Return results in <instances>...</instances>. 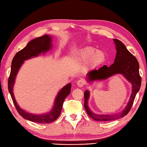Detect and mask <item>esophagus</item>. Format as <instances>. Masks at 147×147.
<instances>
[{
    "label": "esophagus",
    "instance_id": "34e87169",
    "mask_svg": "<svg viewBox=\"0 0 147 147\" xmlns=\"http://www.w3.org/2000/svg\"><path fill=\"white\" fill-rule=\"evenodd\" d=\"M84 84H85V82H84V80L83 79H80L77 82V84L78 87L81 88V87L83 86Z\"/></svg>",
    "mask_w": 147,
    "mask_h": 147
}]
</instances>
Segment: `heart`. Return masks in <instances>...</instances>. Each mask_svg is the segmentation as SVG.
Returning <instances> with one entry per match:
<instances>
[{
	"label": "heart",
	"instance_id": "1",
	"mask_svg": "<svg viewBox=\"0 0 147 147\" xmlns=\"http://www.w3.org/2000/svg\"><path fill=\"white\" fill-rule=\"evenodd\" d=\"M75 59L84 63L88 61L91 67H96L103 64L105 61V55L103 52L96 51L92 47H85L78 50L75 56Z\"/></svg>",
	"mask_w": 147,
	"mask_h": 147
}]
</instances>
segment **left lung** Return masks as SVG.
<instances>
[{
    "label": "left lung",
    "instance_id": "8db88e82",
    "mask_svg": "<svg viewBox=\"0 0 147 147\" xmlns=\"http://www.w3.org/2000/svg\"><path fill=\"white\" fill-rule=\"evenodd\" d=\"M116 46L117 55L114 63L110 67L104 65L98 70L90 71L87 74L88 82L105 80L116 74H121L132 84V92L126 107L118 113L99 115L93 113L88 105L90 91L84 92V107L88 115L93 119L99 121H110L124 117L129 112L137 93L141 86L142 79L139 74V64L134 56L127 50L124 44L118 39H113Z\"/></svg>",
    "mask_w": 147,
    "mask_h": 147
}]
</instances>
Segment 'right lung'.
I'll return each instance as SVG.
<instances>
[{"instance_id": "1", "label": "right lung", "mask_w": 147, "mask_h": 147, "mask_svg": "<svg viewBox=\"0 0 147 147\" xmlns=\"http://www.w3.org/2000/svg\"><path fill=\"white\" fill-rule=\"evenodd\" d=\"M52 38L50 35H44L43 36L35 38L29 42L28 45L23 49L18 52L13 57L11 62V72L8 81V88L11 95L15 107L18 112L26 119L29 121L38 123H50L59 117L63 109V102L66 97L70 93L71 83H69L64 86L57 94L54 106L50 112L42 115H35L25 112L21 109L18 105L13 92L15 78L21 66L23 65L24 61L29 59L32 57H37L41 53H45L48 51L52 47Z\"/></svg>"}]
</instances>
